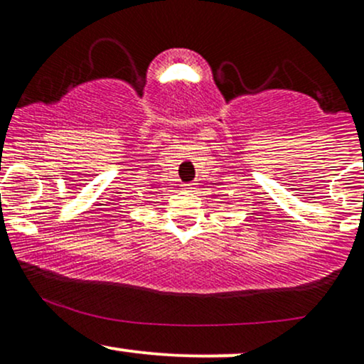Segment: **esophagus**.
Here are the masks:
<instances>
[{
	"mask_svg": "<svg viewBox=\"0 0 364 364\" xmlns=\"http://www.w3.org/2000/svg\"><path fill=\"white\" fill-rule=\"evenodd\" d=\"M183 190L188 191V193H191V191H195V185L193 183H188V185L183 186Z\"/></svg>",
	"mask_w": 364,
	"mask_h": 364,
	"instance_id": "esophagus-1",
	"label": "esophagus"
}]
</instances>
